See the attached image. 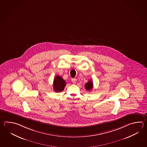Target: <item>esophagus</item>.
<instances>
[{
    "label": "esophagus",
    "mask_w": 147,
    "mask_h": 147,
    "mask_svg": "<svg viewBox=\"0 0 147 147\" xmlns=\"http://www.w3.org/2000/svg\"><path fill=\"white\" fill-rule=\"evenodd\" d=\"M72 82L73 83L75 84V83H76V78H72Z\"/></svg>",
    "instance_id": "1"
}]
</instances>
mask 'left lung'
Segmentation results:
<instances>
[{"mask_svg":"<svg viewBox=\"0 0 147 147\" xmlns=\"http://www.w3.org/2000/svg\"><path fill=\"white\" fill-rule=\"evenodd\" d=\"M93 87V82L90 80L87 82L86 84L85 85V88L87 90H92Z\"/></svg>","mask_w":147,"mask_h":147,"instance_id":"8db88e82","label":"left lung"}]
</instances>
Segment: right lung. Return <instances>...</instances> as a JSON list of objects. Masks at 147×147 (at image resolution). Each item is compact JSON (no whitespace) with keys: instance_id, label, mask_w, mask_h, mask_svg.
<instances>
[{"instance_id":"add662e5","label":"right lung","mask_w":147,"mask_h":147,"mask_svg":"<svg viewBox=\"0 0 147 147\" xmlns=\"http://www.w3.org/2000/svg\"><path fill=\"white\" fill-rule=\"evenodd\" d=\"M66 85L65 81L59 75L55 77L53 81V89L56 92H61L64 89Z\"/></svg>"}]
</instances>
